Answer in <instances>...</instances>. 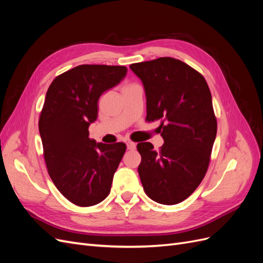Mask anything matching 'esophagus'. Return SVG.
<instances>
[{"label":"esophagus","mask_w":263,"mask_h":263,"mask_svg":"<svg viewBox=\"0 0 263 263\" xmlns=\"http://www.w3.org/2000/svg\"><path fill=\"white\" fill-rule=\"evenodd\" d=\"M135 148H136V144H135V142H133V141H128V142H127V149L134 150Z\"/></svg>","instance_id":"esophagus-1"}]
</instances>
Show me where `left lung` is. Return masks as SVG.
Wrapping results in <instances>:
<instances>
[{"instance_id": "obj_1", "label": "left lung", "mask_w": 263, "mask_h": 263, "mask_svg": "<svg viewBox=\"0 0 263 263\" xmlns=\"http://www.w3.org/2000/svg\"><path fill=\"white\" fill-rule=\"evenodd\" d=\"M144 84L147 122L161 121L159 151L139 142L138 173L151 200L174 205L204 179L217 133L212 95L204 77L181 60L161 57L129 66Z\"/></svg>"}]
</instances>
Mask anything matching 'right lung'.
I'll return each mask as SVG.
<instances>
[{
  "label": "right lung",
  "instance_id": "right-lung-1",
  "mask_svg": "<svg viewBox=\"0 0 263 263\" xmlns=\"http://www.w3.org/2000/svg\"><path fill=\"white\" fill-rule=\"evenodd\" d=\"M126 73L124 66L81 65L55 77L47 91L38 123L47 170L59 192L78 206L105 200L126 151L124 142L97 144L89 137L100 97Z\"/></svg>",
  "mask_w": 263,
  "mask_h": 263
}]
</instances>
